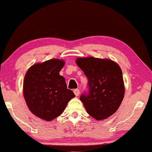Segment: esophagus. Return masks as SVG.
<instances>
[{"label":"esophagus","mask_w":152,"mask_h":152,"mask_svg":"<svg viewBox=\"0 0 152 152\" xmlns=\"http://www.w3.org/2000/svg\"><path fill=\"white\" fill-rule=\"evenodd\" d=\"M73 92H74V94H75V95H76V96H79V94H80L79 89H74V90H73Z\"/></svg>","instance_id":"34e87169"}]
</instances>
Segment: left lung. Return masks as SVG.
<instances>
[{"instance_id":"1","label":"left lung","mask_w":152,"mask_h":152,"mask_svg":"<svg viewBox=\"0 0 152 152\" xmlns=\"http://www.w3.org/2000/svg\"><path fill=\"white\" fill-rule=\"evenodd\" d=\"M77 66L88 79L89 92L80 100L86 112L96 121L107 119L118 110L125 94L121 68L108 58H78Z\"/></svg>"}]
</instances>
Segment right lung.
Returning <instances> with one entry per match:
<instances>
[{
	"label": "right lung",
	"instance_id": "obj_1",
	"mask_svg": "<svg viewBox=\"0 0 152 152\" xmlns=\"http://www.w3.org/2000/svg\"><path fill=\"white\" fill-rule=\"evenodd\" d=\"M64 65L63 60L50 59L32 65L25 74L24 99L29 110L42 120L51 121L57 118L75 97L59 73Z\"/></svg>",
	"mask_w": 152,
	"mask_h": 152
}]
</instances>
